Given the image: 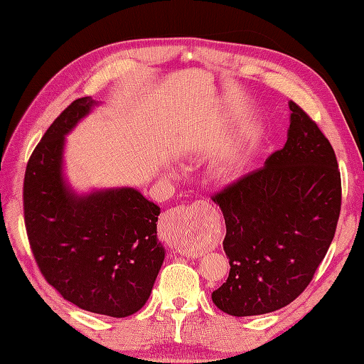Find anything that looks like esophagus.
I'll use <instances>...</instances> for the list:
<instances>
[{
  "mask_svg": "<svg viewBox=\"0 0 364 364\" xmlns=\"http://www.w3.org/2000/svg\"><path fill=\"white\" fill-rule=\"evenodd\" d=\"M197 203H200V202H197ZM183 209H185V208H181V209H174V211H170V213H167V214H165V217H164V222L170 225V223H174L176 220L182 218V217H183Z\"/></svg>",
  "mask_w": 364,
  "mask_h": 364,
  "instance_id": "34e87169",
  "label": "esophagus"
}]
</instances>
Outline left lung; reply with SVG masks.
I'll list each match as a JSON object with an SVG mask.
<instances>
[{
	"label": "left lung",
	"mask_w": 364,
	"mask_h": 364,
	"mask_svg": "<svg viewBox=\"0 0 364 364\" xmlns=\"http://www.w3.org/2000/svg\"><path fill=\"white\" fill-rule=\"evenodd\" d=\"M290 111L285 146L211 197L225 217L230 266L213 302L230 316L266 314L293 302L336 234L341 179L334 149L299 105L290 102Z\"/></svg>",
	"instance_id": "left-lung-1"
}]
</instances>
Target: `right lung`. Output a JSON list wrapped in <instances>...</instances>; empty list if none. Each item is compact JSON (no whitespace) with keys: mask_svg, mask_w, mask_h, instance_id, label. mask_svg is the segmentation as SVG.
I'll return each instance as SVG.
<instances>
[{"mask_svg":"<svg viewBox=\"0 0 364 364\" xmlns=\"http://www.w3.org/2000/svg\"><path fill=\"white\" fill-rule=\"evenodd\" d=\"M74 100L53 121L27 162L24 222L46 281L82 310L127 317L147 302L165 257L159 206L121 188L77 197L62 179L65 135L94 106Z\"/></svg>","mask_w":364,"mask_h":364,"instance_id":"right-lung-1","label":"right lung"}]
</instances>
